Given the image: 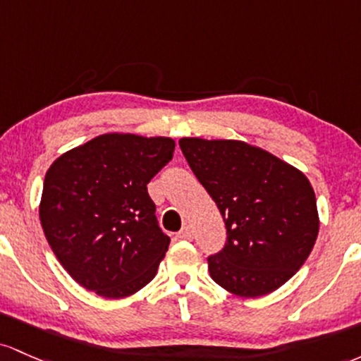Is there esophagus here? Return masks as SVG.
I'll use <instances>...</instances> for the list:
<instances>
[{"mask_svg":"<svg viewBox=\"0 0 361 361\" xmlns=\"http://www.w3.org/2000/svg\"><path fill=\"white\" fill-rule=\"evenodd\" d=\"M177 238L180 240H192V230L189 226H182V230L177 233Z\"/></svg>","mask_w":361,"mask_h":361,"instance_id":"34e87169","label":"esophagus"}]
</instances>
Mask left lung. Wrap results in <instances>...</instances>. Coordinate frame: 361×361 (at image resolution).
I'll return each mask as SVG.
<instances>
[{
  "instance_id": "1",
  "label": "left lung",
  "mask_w": 361,
  "mask_h": 361,
  "mask_svg": "<svg viewBox=\"0 0 361 361\" xmlns=\"http://www.w3.org/2000/svg\"><path fill=\"white\" fill-rule=\"evenodd\" d=\"M179 145L226 226L225 247L208 257L213 281L244 298L285 285L307 261L319 233L309 179L244 141L182 137Z\"/></svg>"
}]
</instances>
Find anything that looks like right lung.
Masks as SVG:
<instances>
[{
  "instance_id": "add662e5",
  "label": "right lung",
  "mask_w": 361,
  "mask_h": 361,
  "mask_svg": "<svg viewBox=\"0 0 361 361\" xmlns=\"http://www.w3.org/2000/svg\"><path fill=\"white\" fill-rule=\"evenodd\" d=\"M172 137L109 133L63 153L44 179L40 225L83 288L124 298L155 278L170 238L147 184L172 160Z\"/></svg>"
}]
</instances>
